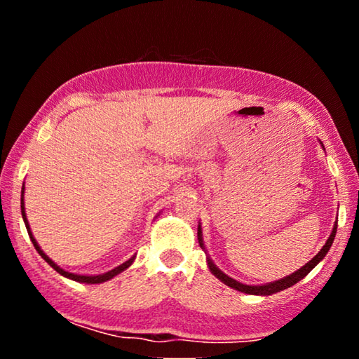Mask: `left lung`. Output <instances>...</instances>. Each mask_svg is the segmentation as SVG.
I'll list each match as a JSON object with an SVG mask.
<instances>
[{
    "instance_id": "obj_1",
    "label": "left lung",
    "mask_w": 359,
    "mask_h": 359,
    "mask_svg": "<svg viewBox=\"0 0 359 359\" xmlns=\"http://www.w3.org/2000/svg\"><path fill=\"white\" fill-rule=\"evenodd\" d=\"M321 147H323V142L320 141ZM325 149V147H323ZM336 231H337V222L334 223L332 226V231L330 234V238H327L326 244L321 247V250L315 255V257L309 261V263L304 264L301 269L294 271L293 274H290L287 277L283 278H278V280H274V282H269V283H263V285H247V283H242V282H238L234 280L233 277H229L224 274L223 271L218 269V267L215 266L214 261H212V258L208 255V250H205V245H204V239H203V228H201V223L198 224V242L199 245H201V248L204 250V253L208 255V266L212 274H214L218 280H222L224 285H228L229 288L233 290H238L241 291V293H245V294H257V296H269V294H274V293H278V291H283L287 290L290 287H293L294 283H297L299 280H302L304 277H306L309 272H311L315 266H317L321 259H323L326 257V253L330 252V248L334 242V238H336Z\"/></svg>"
}]
</instances>
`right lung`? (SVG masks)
I'll return each instance as SVG.
<instances>
[{
	"instance_id": "right-lung-1",
	"label": "right lung",
	"mask_w": 359,
	"mask_h": 359,
	"mask_svg": "<svg viewBox=\"0 0 359 359\" xmlns=\"http://www.w3.org/2000/svg\"><path fill=\"white\" fill-rule=\"evenodd\" d=\"M23 196H25V184H23V187H22V198H20V209H22V218H23V222H25V226H27V231H28V236H29V239H32V242H33V245H34V248H36V252H38L42 258L46 259V263L47 264H50L53 269H55L60 276H63V277H66V278H71V280H74V282H79V283H102V282H107V280H111V278H114L115 276H118L120 272H123L125 269H128V267L135 263V259H136V255H133V257L128 259V261H125V263H121L120 266H117V267H114V269H111V271H107V272H104V274H96V276H83V274H74V272H68V271H65L63 267H60L55 261H52L50 258L47 257V255L44 253V250H42V248L39 247V244H38V241L34 239V236H33V233H32V228H29V223H28V218H27V212H25V201H23Z\"/></svg>"
}]
</instances>
